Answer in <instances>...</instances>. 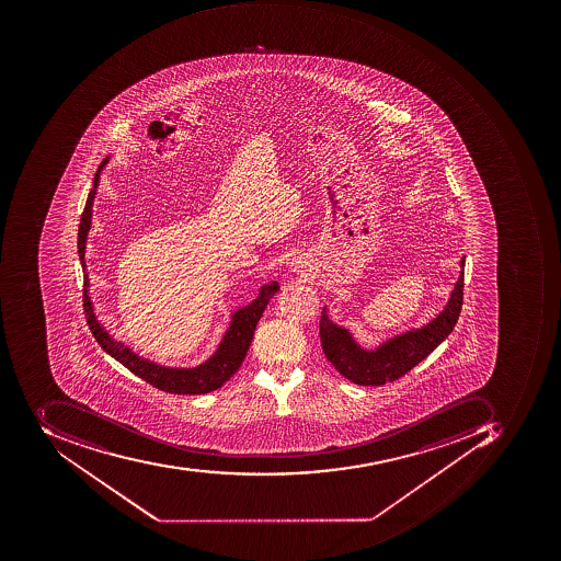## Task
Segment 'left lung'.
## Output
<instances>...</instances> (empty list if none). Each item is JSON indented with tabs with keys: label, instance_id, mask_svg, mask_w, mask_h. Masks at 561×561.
<instances>
[{
	"label": "left lung",
	"instance_id": "8db88e82",
	"mask_svg": "<svg viewBox=\"0 0 561 561\" xmlns=\"http://www.w3.org/2000/svg\"><path fill=\"white\" fill-rule=\"evenodd\" d=\"M465 256L461 259V275L450 293L446 308L425 327L410 330L389 339L376 351L360 347L351 332L333 323L323 309L320 321L321 347L324 357L342 374L343 378L358 386H381L393 382L412 370L423 358L431 355L444 342L458 323L465 289Z\"/></svg>",
	"mask_w": 561,
	"mask_h": 561
}]
</instances>
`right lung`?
I'll return each instance as SVG.
<instances>
[{
	"mask_svg": "<svg viewBox=\"0 0 561 561\" xmlns=\"http://www.w3.org/2000/svg\"><path fill=\"white\" fill-rule=\"evenodd\" d=\"M108 158L103 160L99 172L95 173L93 188L88 194L87 204H84L83 214H81L80 228H78V253H80L81 267H83V308L88 327L92 330L93 336H95L103 351L112 355L124 367H127L130 373L136 374L142 381L161 389L164 393L204 394L216 391L240 369L243 358L247 357L250 343H252L256 323L262 318L272 296L277 293L278 284L271 283L260 287L259 298L255 301L234 311L233 320L226 330L218 351L214 352L209 360L201 364V366L192 367V369L158 366L148 358L134 354L129 347H124V343L115 342L108 335L107 330L102 327V323L96 320V314L93 313L92 299L88 296L90 278H88L87 263H84L88 231L92 226L93 201H95L96 187H99L100 172H102V168L105 167Z\"/></svg>",
	"mask_w": 561,
	"mask_h": 561,
	"instance_id": "obj_1",
	"label": "right lung"
}]
</instances>
